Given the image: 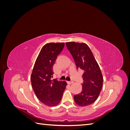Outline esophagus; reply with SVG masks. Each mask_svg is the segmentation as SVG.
Listing matches in <instances>:
<instances>
[{
  "label": "esophagus",
  "mask_w": 130,
  "mask_h": 130,
  "mask_svg": "<svg viewBox=\"0 0 130 130\" xmlns=\"http://www.w3.org/2000/svg\"><path fill=\"white\" fill-rule=\"evenodd\" d=\"M74 83V82L73 81H67V84H69V85H71L72 84Z\"/></svg>",
  "instance_id": "obj_1"
}]
</instances>
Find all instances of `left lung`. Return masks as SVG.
I'll return each instance as SVG.
<instances>
[{"label": "left lung", "instance_id": "left-lung-1", "mask_svg": "<svg viewBox=\"0 0 130 130\" xmlns=\"http://www.w3.org/2000/svg\"><path fill=\"white\" fill-rule=\"evenodd\" d=\"M68 50L75 62L76 68L84 71L82 92L74 95V101L80 106L91 105L96 101L103 87V77L95 58L85 43L67 42Z\"/></svg>", "mask_w": 130, "mask_h": 130}]
</instances>
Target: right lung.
<instances>
[{
	"instance_id": "add662e5",
	"label": "right lung",
	"mask_w": 130,
	"mask_h": 130,
	"mask_svg": "<svg viewBox=\"0 0 130 130\" xmlns=\"http://www.w3.org/2000/svg\"><path fill=\"white\" fill-rule=\"evenodd\" d=\"M64 46V43H50L43 46L31 74V84L35 94L43 104L48 106L60 103L67 85L64 81L52 79L53 65Z\"/></svg>"
}]
</instances>
